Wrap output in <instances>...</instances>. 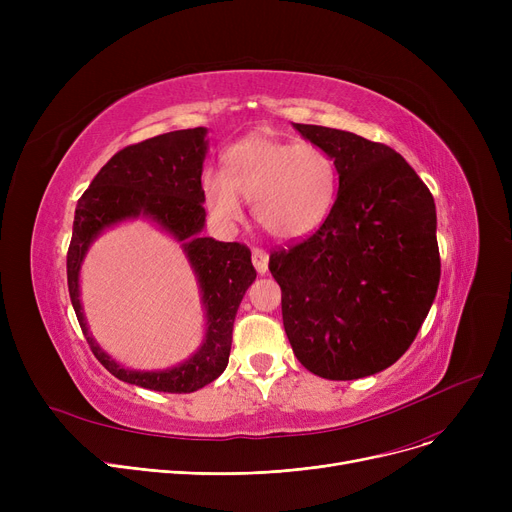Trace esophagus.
<instances>
[{
    "label": "esophagus",
    "instance_id": "esophagus-1",
    "mask_svg": "<svg viewBox=\"0 0 512 512\" xmlns=\"http://www.w3.org/2000/svg\"><path fill=\"white\" fill-rule=\"evenodd\" d=\"M253 265H255V270L259 272V274H265L267 272V263H270V255H267L263 249H253Z\"/></svg>",
    "mask_w": 512,
    "mask_h": 512
}]
</instances>
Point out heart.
<instances>
[{
	"mask_svg": "<svg viewBox=\"0 0 512 512\" xmlns=\"http://www.w3.org/2000/svg\"><path fill=\"white\" fill-rule=\"evenodd\" d=\"M336 186V164L326 149L251 134L226 149L224 174L203 176V197L224 222L240 220L238 197L253 201V218L267 234L299 240L326 222Z\"/></svg>",
	"mask_w": 512,
	"mask_h": 512,
	"instance_id": "1",
	"label": "heart"
}]
</instances>
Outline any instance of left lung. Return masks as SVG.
Wrapping results in <instances>:
<instances>
[{
  "instance_id": "obj_1",
  "label": "left lung",
  "mask_w": 512,
  "mask_h": 512,
  "mask_svg": "<svg viewBox=\"0 0 512 512\" xmlns=\"http://www.w3.org/2000/svg\"><path fill=\"white\" fill-rule=\"evenodd\" d=\"M294 128L332 155L338 195L309 238L270 255L284 330L294 357L319 378H367L407 353L436 299V203L388 145Z\"/></svg>"
}]
</instances>
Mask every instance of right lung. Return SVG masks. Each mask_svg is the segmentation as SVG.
<instances>
[{"instance_id":"obj_1","label":"right lung","mask_w":512,"mask_h":512,"mask_svg":"<svg viewBox=\"0 0 512 512\" xmlns=\"http://www.w3.org/2000/svg\"><path fill=\"white\" fill-rule=\"evenodd\" d=\"M205 134L207 128L203 126L186 128L124 147L99 170L74 211L66 270L80 330L107 371L126 384L155 392L186 394L220 378L230 357L238 305L257 276L247 245L201 236L205 226L201 186L207 153ZM139 214L153 219L183 242L198 274L208 317L206 340L200 351L182 366L164 372H132L118 366L90 336L79 305L77 272L90 242L105 227Z\"/></svg>"}]
</instances>
